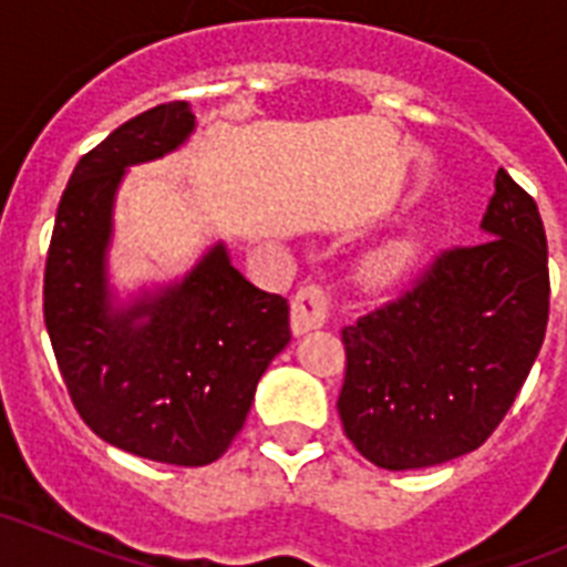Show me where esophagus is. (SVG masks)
<instances>
[{
	"label": "esophagus",
	"mask_w": 567,
	"mask_h": 567,
	"mask_svg": "<svg viewBox=\"0 0 567 567\" xmlns=\"http://www.w3.org/2000/svg\"><path fill=\"white\" fill-rule=\"evenodd\" d=\"M332 315V298L320 284H307L300 287L292 298V332L307 334L312 329L327 327Z\"/></svg>",
	"instance_id": "esophagus-1"
}]
</instances>
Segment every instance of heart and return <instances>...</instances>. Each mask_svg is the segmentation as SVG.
Wrapping results in <instances>:
<instances>
[{
    "label": "heart",
    "mask_w": 567,
    "mask_h": 567,
    "mask_svg": "<svg viewBox=\"0 0 567 567\" xmlns=\"http://www.w3.org/2000/svg\"><path fill=\"white\" fill-rule=\"evenodd\" d=\"M417 255H420L417 238L392 240V244H385L383 249L374 252V258L369 260V272H372L374 278H383V280L398 278V275H403L405 269H412Z\"/></svg>",
    "instance_id": "b5f03b06"
}]
</instances>
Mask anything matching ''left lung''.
<instances>
[{
	"instance_id": "left-lung-1",
	"label": "left lung",
	"mask_w": 567,
	"mask_h": 567,
	"mask_svg": "<svg viewBox=\"0 0 567 567\" xmlns=\"http://www.w3.org/2000/svg\"><path fill=\"white\" fill-rule=\"evenodd\" d=\"M488 240L432 260L412 289L340 332L346 437L389 471L474 452L503 423L548 327V240L537 202L505 169Z\"/></svg>"
}]
</instances>
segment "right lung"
Here are the masks:
<instances>
[{
    "label": "right lung",
    "mask_w": 567,
    "mask_h": 567,
    "mask_svg": "<svg viewBox=\"0 0 567 567\" xmlns=\"http://www.w3.org/2000/svg\"><path fill=\"white\" fill-rule=\"evenodd\" d=\"M193 127L189 104L167 102L82 155L44 264V327L79 417L122 452L187 468L227 452L292 338L287 298L252 287L224 244L182 284L110 303L104 255L124 169L162 158Z\"/></svg>",
    "instance_id": "obj_1"
}]
</instances>
